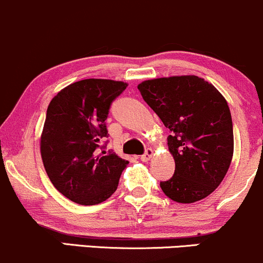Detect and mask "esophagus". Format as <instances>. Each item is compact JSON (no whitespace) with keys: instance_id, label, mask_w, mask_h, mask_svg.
Returning <instances> with one entry per match:
<instances>
[{"instance_id":"obj_1","label":"esophagus","mask_w":263,"mask_h":263,"mask_svg":"<svg viewBox=\"0 0 263 263\" xmlns=\"http://www.w3.org/2000/svg\"><path fill=\"white\" fill-rule=\"evenodd\" d=\"M152 156H154V151H152L151 148H147L145 154L141 156V161H143V162H147V161L151 160Z\"/></svg>"}]
</instances>
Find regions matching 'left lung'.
<instances>
[{
	"label": "left lung",
	"mask_w": 263,
	"mask_h": 263,
	"mask_svg": "<svg viewBox=\"0 0 263 263\" xmlns=\"http://www.w3.org/2000/svg\"><path fill=\"white\" fill-rule=\"evenodd\" d=\"M171 135L175 175L160 182L167 197L192 203L220 186L233 155V127L226 100L197 76L148 80L137 86Z\"/></svg>",
	"instance_id": "obj_1"
}]
</instances>
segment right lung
<instances>
[{"label":"right lung","mask_w":263,"mask_h":263,"mask_svg":"<svg viewBox=\"0 0 263 263\" xmlns=\"http://www.w3.org/2000/svg\"><path fill=\"white\" fill-rule=\"evenodd\" d=\"M121 81L74 82L52 99L41 136V156L52 184L76 203L97 204L117 190L128 161L102 151L111 103L125 91Z\"/></svg>","instance_id":"1"}]
</instances>
